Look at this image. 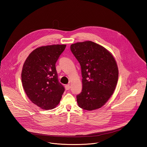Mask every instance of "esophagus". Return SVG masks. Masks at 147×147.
I'll use <instances>...</instances> for the list:
<instances>
[{"mask_svg": "<svg viewBox=\"0 0 147 147\" xmlns=\"http://www.w3.org/2000/svg\"><path fill=\"white\" fill-rule=\"evenodd\" d=\"M65 89H66L67 90H69L70 89V84H67V85H66L65 86Z\"/></svg>", "mask_w": 147, "mask_h": 147, "instance_id": "obj_1", "label": "esophagus"}]
</instances>
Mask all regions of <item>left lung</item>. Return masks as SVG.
<instances>
[{
  "mask_svg": "<svg viewBox=\"0 0 147 147\" xmlns=\"http://www.w3.org/2000/svg\"><path fill=\"white\" fill-rule=\"evenodd\" d=\"M70 50L81 66L83 89L77 96L78 106L85 110L101 108L112 96L119 69L112 53L90 41L71 44Z\"/></svg>",
  "mask_w": 147,
  "mask_h": 147,
  "instance_id": "8db88e82",
  "label": "left lung"
}]
</instances>
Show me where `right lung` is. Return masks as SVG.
I'll return each mask as SVG.
<instances>
[{"instance_id": "add662e5", "label": "right lung", "mask_w": 147, "mask_h": 147, "mask_svg": "<svg viewBox=\"0 0 147 147\" xmlns=\"http://www.w3.org/2000/svg\"><path fill=\"white\" fill-rule=\"evenodd\" d=\"M65 47V45L40 47L28 55L24 63L23 88L31 102L42 109L55 108L64 91L58 80L56 63Z\"/></svg>"}]
</instances>
